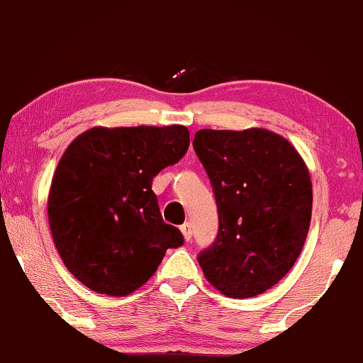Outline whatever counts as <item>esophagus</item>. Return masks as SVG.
I'll list each match as a JSON object with an SVG mask.
<instances>
[{
  "mask_svg": "<svg viewBox=\"0 0 363 363\" xmlns=\"http://www.w3.org/2000/svg\"><path fill=\"white\" fill-rule=\"evenodd\" d=\"M180 230L183 232V235H185L186 242H189V240H191V237H193V227H191V224H189V222H185V224L180 227Z\"/></svg>",
  "mask_w": 363,
  "mask_h": 363,
  "instance_id": "1",
  "label": "esophagus"
}]
</instances>
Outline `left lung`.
<instances>
[{
	"mask_svg": "<svg viewBox=\"0 0 363 363\" xmlns=\"http://www.w3.org/2000/svg\"><path fill=\"white\" fill-rule=\"evenodd\" d=\"M216 196L219 232L198 255L204 276L227 297L250 298L297 261L311 219V182L287 139L263 128L199 130L193 141Z\"/></svg>",
	"mask_w": 363,
	"mask_h": 363,
	"instance_id": "1",
	"label": "left lung"
}]
</instances>
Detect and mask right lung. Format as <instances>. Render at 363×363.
Listing matches in <instances>:
<instances>
[{
  "label": "right lung",
  "mask_w": 363,
  "mask_h": 363,
  "mask_svg": "<svg viewBox=\"0 0 363 363\" xmlns=\"http://www.w3.org/2000/svg\"><path fill=\"white\" fill-rule=\"evenodd\" d=\"M185 126L92 128L65 150L48 194V220L65 266L99 294L125 297L183 245L165 224L154 177L186 154Z\"/></svg>",
  "instance_id": "right-lung-1"
}]
</instances>
